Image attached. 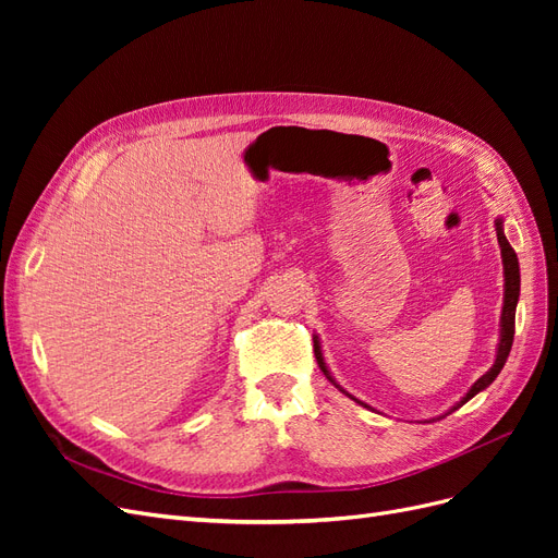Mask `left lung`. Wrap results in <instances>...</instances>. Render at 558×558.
Segmentation results:
<instances>
[{
  "label": "left lung",
  "instance_id": "left-lung-1",
  "mask_svg": "<svg viewBox=\"0 0 558 558\" xmlns=\"http://www.w3.org/2000/svg\"><path fill=\"white\" fill-rule=\"evenodd\" d=\"M496 234H498V244H500V253H502V269H505V300H502V314H500V344H498V353H496V363H494L492 369H488L486 375H482L475 384L470 386V391L463 396L461 402H456L453 410H459L461 404H465L470 398H475L480 391H484V388L500 375V369H502L505 361H508L512 342H514V314H517V300H519V260H517V253L510 246L508 238H505L500 218L496 221ZM314 356H316L318 367L324 369V375L335 384V379L330 377L328 367L324 363V353H320V347H318L316 340H314ZM337 388H340V386H337ZM342 391H344V388H342Z\"/></svg>",
  "mask_w": 558,
  "mask_h": 558
}]
</instances>
